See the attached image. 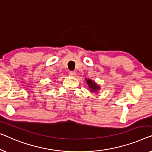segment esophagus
I'll use <instances>...</instances> for the list:
<instances>
[{
  "mask_svg": "<svg viewBox=\"0 0 152 152\" xmlns=\"http://www.w3.org/2000/svg\"><path fill=\"white\" fill-rule=\"evenodd\" d=\"M69 74L71 76H75L76 75V73L75 72H74V71H71V72H69Z\"/></svg>",
  "mask_w": 152,
  "mask_h": 152,
  "instance_id": "obj_1",
  "label": "esophagus"
}]
</instances>
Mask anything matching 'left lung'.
Masks as SVG:
<instances>
[{"label": "left lung", "instance_id": "left-lung-1", "mask_svg": "<svg viewBox=\"0 0 152 152\" xmlns=\"http://www.w3.org/2000/svg\"><path fill=\"white\" fill-rule=\"evenodd\" d=\"M85 80H87V84L89 86L90 91L91 92H98L100 89V87L97 85L95 81L87 78H86Z\"/></svg>", "mask_w": 152, "mask_h": 152}]
</instances>
